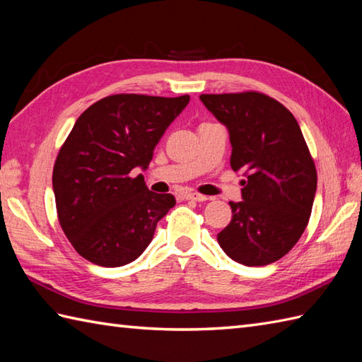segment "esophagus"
I'll return each mask as SVG.
<instances>
[{
    "label": "esophagus",
    "mask_w": 362,
    "mask_h": 362,
    "mask_svg": "<svg viewBox=\"0 0 362 362\" xmlns=\"http://www.w3.org/2000/svg\"><path fill=\"white\" fill-rule=\"evenodd\" d=\"M185 199H188V201H196V202H204L206 201V196L204 194H199V193H185Z\"/></svg>",
    "instance_id": "esophagus-1"
}]
</instances>
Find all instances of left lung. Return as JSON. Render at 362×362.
Wrapping results in <instances>:
<instances>
[{
	"label": "left lung",
	"mask_w": 362,
	"mask_h": 362,
	"mask_svg": "<svg viewBox=\"0 0 362 362\" xmlns=\"http://www.w3.org/2000/svg\"><path fill=\"white\" fill-rule=\"evenodd\" d=\"M230 135V166L243 173L241 202H228L232 221L218 233L227 255L266 266L294 247L308 224L317 188L316 166L297 119L257 91L201 95Z\"/></svg>",
	"instance_id": "8db88e82"
}]
</instances>
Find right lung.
I'll list each match as a JSON object with an SVG mask.
<instances>
[{
    "instance_id": "obj_1",
    "label": "right lung",
    "mask_w": 362,
    "mask_h": 362,
    "mask_svg": "<svg viewBox=\"0 0 362 362\" xmlns=\"http://www.w3.org/2000/svg\"><path fill=\"white\" fill-rule=\"evenodd\" d=\"M188 103V95H113L74 122L54 165L52 191L60 227L81 257L119 267L151 244L175 199L149 191L135 173L148 169L160 138Z\"/></svg>"
}]
</instances>
